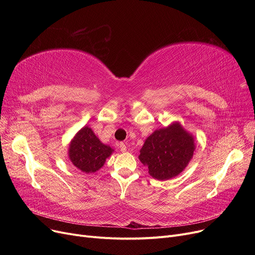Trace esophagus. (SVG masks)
I'll return each instance as SVG.
<instances>
[{
  "label": "esophagus",
  "mask_w": 255,
  "mask_h": 255,
  "mask_svg": "<svg viewBox=\"0 0 255 255\" xmlns=\"http://www.w3.org/2000/svg\"><path fill=\"white\" fill-rule=\"evenodd\" d=\"M119 146H120V150L122 151V152H126L127 151V145L124 142H120Z\"/></svg>",
  "instance_id": "esophagus-1"
}]
</instances>
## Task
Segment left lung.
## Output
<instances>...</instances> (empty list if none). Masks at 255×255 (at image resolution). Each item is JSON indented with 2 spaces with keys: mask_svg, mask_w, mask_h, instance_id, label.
I'll return each instance as SVG.
<instances>
[{
  "mask_svg": "<svg viewBox=\"0 0 255 255\" xmlns=\"http://www.w3.org/2000/svg\"><path fill=\"white\" fill-rule=\"evenodd\" d=\"M195 151L194 136L179 122L155 130L139 151L140 162L155 180L175 178L186 168Z\"/></svg>",
  "mask_w": 255,
  "mask_h": 255,
  "instance_id": "obj_1",
  "label": "left lung"
}]
</instances>
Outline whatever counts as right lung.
Wrapping results in <instances>:
<instances>
[{"mask_svg": "<svg viewBox=\"0 0 255 255\" xmlns=\"http://www.w3.org/2000/svg\"><path fill=\"white\" fill-rule=\"evenodd\" d=\"M114 152L112 146L104 144L89 126L80 129L69 143L68 157L80 171L93 173L99 170L106 159Z\"/></svg>", "mask_w": 255, "mask_h": 255, "instance_id": "obj_1", "label": "right lung"}]
</instances>
